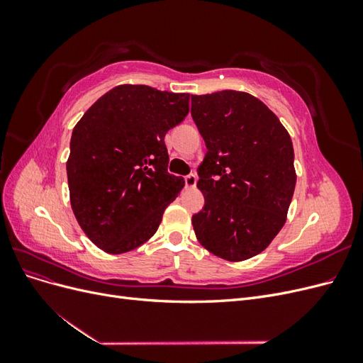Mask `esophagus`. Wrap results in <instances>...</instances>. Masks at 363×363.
I'll return each instance as SVG.
<instances>
[{
  "instance_id": "esophagus-1",
  "label": "esophagus",
  "mask_w": 363,
  "mask_h": 363,
  "mask_svg": "<svg viewBox=\"0 0 363 363\" xmlns=\"http://www.w3.org/2000/svg\"><path fill=\"white\" fill-rule=\"evenodd\" d=\"M184 184H186V188H189V189L195 188V186H196V175L195 174L186 175V177H184Z\"/></svg>"
}]
</instances>
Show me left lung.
I'll return each mask as SVG.
<instances>
[{"label": "left lung", "instance_id": "8db88e82", "mask_svg": "<svg viewBox=\"0 0 363 363\" xmlns=\"http://www.w3.org/2000/svg\"><path fill=\"white\" fill-rule=\"evenodd\" d=\"M191 101L207 148L196 169L204 207L192 216L194 232L219 257L250 259L286 221L296 182L291 136L250 94L221 91Z\"/></svg>", "mask_w": 363, "mask_h": 363}]
</instances>
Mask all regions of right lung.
I'll use <instances>...</instances> for the list:
<instances>
[{
    "instance_id": "right-lung-1",
    "label": "right lung",
    "mask_w": 363,
    "mask_h": 363,
    "mask_svg": "<svg viewBox=\"0 0 363 363\" xmlns=\"http://www.w3.org/2000/svg\"><path fill=\"white\" fill-rule=\"evenodd\" d=\"M189 112V94L121 84L72 130L67 163L74 215L86 236L112 255L144 244L184 180L168 172L167 131Z\"/></svg>"
}]
</instances>
